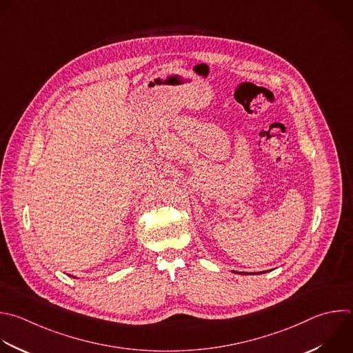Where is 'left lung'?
I'll return each mask as SVG.
<instances>
[{
    "label": "left lung",
    "instance_id": "left-lung-1",
    "mask_svg": "<svg viewBox=\"0 0 353 353\" xmlns=\"http://www.w3.org/2000/svg\"><path fill=\"white\" fill-rule=\"evenodd\" d=\"M236 273H239V272H236ZM239 274H248V273H239ZM251 274H254V273H251Z\"/></svg>",
    "mask_w": 353,
    "mask_h": 353
}]
</instances>
